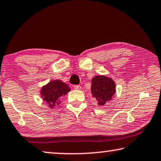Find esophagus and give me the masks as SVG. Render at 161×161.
I'll return each instance as SVG.
<instances>
[{
	"label": "esophagus",
	"instance_id": "34e87169",
	"mask_svg": "<svg viewBox=\"0 0 161 161\" xmlns=\"http://www.w3.org/2000/svg\"><path fill=\"white\" fill-rule=\"evenodd\" d=\"M74 88L75 90H81V87L80 85H74Z\"/></svg>",
	"mask_w": 161,
	"mask_h": 161
}]
</instances>
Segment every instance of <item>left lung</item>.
<instances>
[{
    "mask_svg": "<svg viewBox=\"0 0 161 161\" xmlns=\"http://www.w3.org/2000/svg\"><path fill=\"white\" fill-rule=\"evenodd\" d=\"M91 92L92 98L103 106L112 99L115 92V84L111 78L105 76H97L91 80Z\"/></svg>",
    "mask_w": 161,
    "mask_h": 161,
    "instance_id": "8db88e82",
    "label": "left lung"
}]
</instances>
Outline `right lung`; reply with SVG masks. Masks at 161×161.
<instances>
[{"mask_svg":"<svg viewBox=\"0 0 161 161\" xmlns=\"http://www.w3.org/2000/svg\"><path fill=\"white\" fill-rule=\"evenodd\" d=\"M71 89L66 84L59 80L52 81L42 88V96L45 102L50 108L58 105L61 98L68 93Z\"/></svg>","mask_w":161,"mask_h":161,"instance_id":"1","label":"right lung"}]
</instances>
